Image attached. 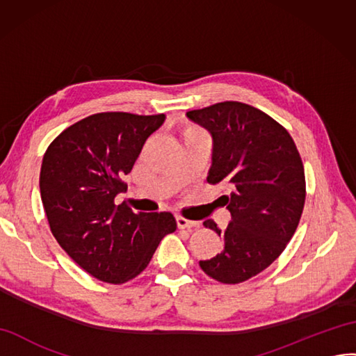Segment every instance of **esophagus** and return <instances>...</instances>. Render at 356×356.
I'll list each match as a JSON object with an SVG mask.
<instances>
[{
  "label": "esophagus",
  "mask_w": 356,
  "mask_h": 356,
  "mask_svg": "<svg viewBox=\"0 0 356 356\" xmlns=\"http://www.w3.org/2000/svg\"><path fill=\"white\" fill-rule=\"evenodd\" d=\"M177 226L178 229H193L199 226V222H195V220H187L181 216H177Z\"/></svg>",
  "instance_id": "obj_1"
}]
</instances>
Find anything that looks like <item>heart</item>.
<instances>
[{
	"label": "heart",
	"instance_id": "obj_1",
	"mask_svg": "<svg viewBox=\"0 0 356 356\" xmlns=\"http://www.w3.org/2000/svg\"><path fill=\"white\" fill-rule=\"evenodd\" d=\"M202 131L193 126H187L184 130H182V136H184V139L187 138H191V136H196V134H200Z\"/></svg>",
	"mask_w": 356,
	"mask_h": 356
}]
</instances>
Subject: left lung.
Segmentation results:
<instances>
[{
	"label": "left lung",
	"mask_w": 356,
	"mask_h": 356,
	"mask_svg": "<svg viewBox=\"0 0 356 356\" xmlns=\"http://www.w3.org/2000/svg\"><path fill=\"white\" fill-rule=\"evenodd\" d=\"M187 118L213 136V165L207 181L223 184L232 220L220 229L217 256L200 261L205 274L236 284L262 273L291 241L305 202V177L291 134L270 115L250 104L223 102L187 112Z\"/></svg>",
	"instance_id": "1"
}]
</instances>
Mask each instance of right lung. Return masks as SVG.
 <instances>
[{
	"mask_svg": "<svg viewBox=\"0 0 356 356\" xmlns=\"http://www.w3.org/2000/svg\"><path fill=\"white\" fill-rule=\"evenodd\" d=\"M165 120V113H94L65 129L44 152L40 195L52 235L97 280H131L163 236L175 232L170 213L136 214L124 202L115 204L127 190L121 178Z\"/></svg>",
	"mask_w": 356,
	"mask_h": 356,
	"instance_id": "add662e5",
	"label": "right lung"
}]
</instances>
